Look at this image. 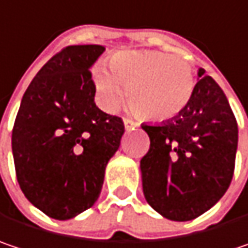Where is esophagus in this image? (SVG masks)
<instances>
[{
	"label": "esophagus",
	"instance_id": "1",
	"mask_svg": "<svg viewBox=\"0 0 248 248\" xmlns=\"http://www.w3.org/2000/svg\"><path fill=\"white\" fill-rule=\"evenodd\" d=\"M137 125H138V124H137L135 121H133V120H130V118H124V127H125V130H127V131H131V130H134Z\"/></svg>",
	"mask_w": 248,
	"mask_h": 248
}]
</instances>
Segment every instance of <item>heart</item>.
Listing matches in <instances>:
<instances>
[{
  "instance_id": "heart-1",
  "label": "heart",
  "mask_w": 248,
  "mask_h": 248,
  "mask_svg": "<svg viewBox=\"0 0 248 248\" xmlns=\"http://www.w3.org/2000/svg\"><path fill=\"white\" fill-rule=\"evenodd\" d=\"M108 69L97 67L94 86L100 106L113 110L123 97V84L131 108L154 121L179 115L195 93L192 64L175 55L156 50L120 52L108 61Z\"/></svg>"
}]
</instances>
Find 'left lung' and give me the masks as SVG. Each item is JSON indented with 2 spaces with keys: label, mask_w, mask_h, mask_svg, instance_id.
Segmentation results:
<instances>
[{
  "label": "left lung",
  "mask_w": 248,
  "mask_h": 248,
  "mask_svg": "<svg viewBox=\"0 0 248 248\" xmlns=\"http://www.w3.org/2000/svg\"><path fill=\"white\" fill-rule=\"evenodd\" d=\"M189 106L161 124H142L150 151L141 159L144 196L169 220L203 215L229 189L237 152L239 128L220 86L198 70Z\"/></svg>",
  "instance_id": "8db88e82"
}]
</instances>
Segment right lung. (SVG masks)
<instances>
[{"label": "right lung", "instance_id": "1", "mask_svg": "<svg viewBox=\"0 0 248 248\" xmlns=\"http://www.w3.org/2000/svg\"><path fill=\"white\" fill-rule=\"evenodd\" d=\"M101 45L67 46L28 86L12 130L16 179L25 198L56 220L96 203L124 124L94 103L90 69Z\"/></svg>", "mask_w": 248, "mask_h": 248}]
</instances>
